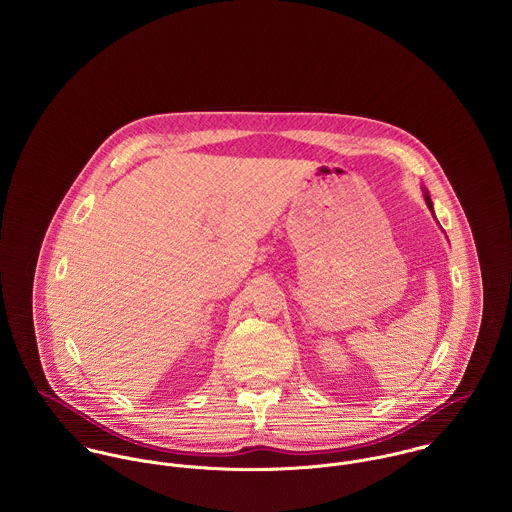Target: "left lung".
I'll list each match as a JSON object with an SVG mask.
<instances>
[{
    "label": "left lung",
    "instance_id": "left-lung-1",
    "mask_svg": "<svg viewBox=\"0 0 512 512\" xmlns=\"http://www.w3.org/2000/svg\"><path fill=\"white\" fill-rule=\"evenodd\" d=\"M426 203H428V207H430V211H432V199H430L428 193H426Z\"/></svg>",
    "mask_w": 512,
    "mask_h": 512
}]
</instances>
